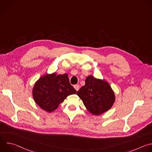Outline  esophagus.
Wrapping results in <instances>:
<instances>
[{
	"instance_id": "obj_1",
	"label": "esophagus",
	"mask_w": 152,
	"mask_h": 152,
	"mask_svg": "<svg viewBox=\"0 0 152 152\" xmlns=\"http://www.w3.org/2000/svg\"><path fill=\"white\" fill-rule=\"evenodd\" d=\"M74 88L77 91L79 90V85H74Z\"/></svg>"
}]
</instances>
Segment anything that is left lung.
Listing matches in <instances>:
<instances>
[{
	"mask_svg": "<svg viewBox=\"0 0 152 152\" xmlns=\"http://www.w3.org/2000/svg\"><path fill=\"white\" fill-rule=\"evenodd\" d=\"M87 110L94 115H99L113 106L115 96L107 82L88 76L85 85L77 92Z\"/></svg>",
	"mask_w": 152,
	"mask_h": 152,
	"instance_id": "obj_1",
	"label": "left lung"
}]
</instances>
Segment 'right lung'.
I'll return each mask as SVG.
<instances>
[{
    "instance_id": "obj_1",
    "label": "right lung",
    "mask_w": 152,
    "mask_h": 152,
    "mask_svg": "<svg viewBox=\"0 0 152 152\" xmlns=\"http://www.w3.org/2000/svg\"><path fill=\"white\" fill-rule=\"evenodd\" d=\"M76 92L70 83L67 73L57 75L53 73L39 77L34 86L32 96L42 110L51 113L56 110L68 96Z\"/></svg>"
}]
</instances>
